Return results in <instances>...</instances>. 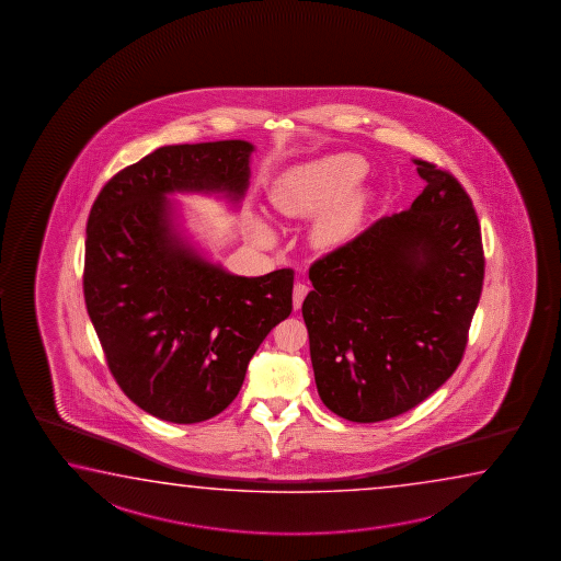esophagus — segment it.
<instances>
[{"instance_id": "34e87169", "label": "esophagus", "mask_w": 561, "mask_h": 561, "mask_svg": "<svg viewBox=\"0 0 561 561\" xmlns=\"http://www.w3.org/2000/svg\"><path fill=\"white\" fill-rule=\"evenodd\" d=\"M308 290H310V288H308L305 283H296L295 290H293V306H295V310H298V308L302 306Z\"/></svg>"}]
</instances>
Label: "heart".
I'll return each instance as SVG.
<instances>
[{
    "mask_svg": "<svg viewBox=\"0 0 561 561\" xmlns=\"http://www.w3.org/2000/svg\"><path fill=\"white\" fill-rule=\"evenodd\" d=\"M365 172L367 164L359 157L333 154L288 174L285 181L276 184L271 199L283 216L308 218L321 211L337 195L341 196L343 191H352ZM359 219L362 196L348 192L318 216L313 238L320 245H340L352 238Z\"/></svg>",
    "mask_w": 561,
    "mask_h": 561,
    "instance_id": "1",
    "label": "heart"
}]
</instances>
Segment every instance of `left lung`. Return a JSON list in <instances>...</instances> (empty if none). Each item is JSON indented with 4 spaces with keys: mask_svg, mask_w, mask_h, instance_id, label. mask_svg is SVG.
Segmentation results:
<instances>
[{
    "mask_svg": "<svg viewBox=\"0 0 561 561\" xmlns=\"http://www.w3.org/2000/svg\"><path fill=\"white\" fill-rule=\"evenodd\" d=\"M310 266L302 305L313 379L333 414L369 424L436 392L463 359L484 278L481 226L451 172Z\"/></svg>",
    "mask_w": 561,
    "mask_h": 561,
    "instance_id": "obj_1",
    "label": "left lung"
}]
</instances>
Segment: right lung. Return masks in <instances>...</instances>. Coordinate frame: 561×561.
Instances as JSON below:
<instances>
[{
    "instance_id": "add662e5",
    "label": "right lung",
    "mask_w": 561,
    "mask_h": 561,
    "mask_svg": "<svg viewBox=\"0 0 561 561\" xmlns=\"http://www.w3.org/2000/svg\"><path fill=\"white\" fill-rule=\"evenodd\" d=\"M248 141L171 145L125 167L85 228L84 300L125 397L157 419L196 424L238 397L248 365L293 312L295 271L229 275L171 231L164 194L248 188Z\"/></svg>"
}]
</instances>
